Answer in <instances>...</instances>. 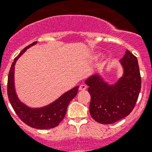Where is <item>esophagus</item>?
<instances>
[{"mask_svg":"<svg viewBox=\"0 0 152 152\" xmlns=\"http://www.w3.org/2000/svg\"><path fill=\"white\" fill-rule=\"evenodd\" d=\"M87 89V86L85 85H81L79 86V90H85Z\"/></svg>","mask_w":152,"mask_h":152,"instance_id":"obj_1","label":"esophagus"}]
</instances>
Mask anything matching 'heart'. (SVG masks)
Returning <instances> with one entry per match:
<instances>
[{
  "label": "heart",
  "mask_w": 152,
  "mask_h": 152,
  "mask_svg": "<svg viewBox=\"0 0 152 152\" xmlns=\"http://www.w3.org/2000/svg\"><path fill=\"white\" fill-rule=\"evenodd\" d=\"M101 56H102V53H95L90 56V59L91 61H96L99 59Z\"/></svg>",
  "instance_id": "b5f03b06"
}]
</instances>
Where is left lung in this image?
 Masks as SVG:
<instances>
[{"instance_id": "8db88e82", "label": "left lung", "mask_w": 152, "mask_h": 152, "mask_svg": "<svg viewBox=\"0 0 152 152\" xmlns=\"http://www.w3.org/2000/svg\"><path fill=\"white\" fill-rule=\"evenodd\" d=\"M119 63L123 74L114 83L106 80L101 73L91 75L85 81L91 97L90 115L100 124H113L125 118L138 99L141 78L137 57L126 50Z\"/></svg>"}]
</instances>
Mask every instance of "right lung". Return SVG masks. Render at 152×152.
Returning <instances> with one entry per match:
<instances>
[{
  "mask_svg": "<svg viewBox=\"0 0 152 152\" xmlns=\"http://www.w3.org/2000/svg\"><path fill=\"white\" fill-rule=\"evenodd\" d=\"M37 43L34 42L26 47L14 59L8 77V97L18 117L29 126L39 129H48L57 126L66 114L67 106L77 95L79 86L65 92L57 99L48 104L39 107H31L21 102L17 94L15 83V66L18 59L31 47Z\"/></svg>",
  "mask_w": 152,
  "mask_h": 152,
  "instance_id": "1",
  "label": "right lung"
}]
</instances>
